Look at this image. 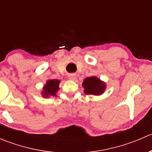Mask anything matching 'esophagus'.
Listing matches in <instances>:
<instances>
[{
    "label": "esophagus",
    "instance_id": "1",
    "mask_svg": "<svg viewBox=\"0 0 152 152\" xmlns=\"http://www.w3.org/2000/svg\"><path fill=\"white\" fill-rule=\"evenodd\" d=\"M68 79H70V80H75V79H76V74H74V73H71V74H69L68 75Z\"/></svg>",
    "mask_w": 152,
    "mask_h": 152
}]
</instances>
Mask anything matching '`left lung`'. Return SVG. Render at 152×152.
<instances>
[{
	"instance_id": "obj_1",
	"label": "left lung",
	"mask_w": 152,
	"mask_h": 152,
	"mask_svg": "<svg viewBox=\"0 0 152 152\" xmlns=\"http://www.w3.org/2000/svg\"><path fill=\"white\" fill-rule=\"evenodd\" d=\"M82 85L85 89L84 92L85 94L93 96H101L104 93L107 87V85L104 82L95 76L86 78L82 82Z\"/></svg>"
}]
</instances>
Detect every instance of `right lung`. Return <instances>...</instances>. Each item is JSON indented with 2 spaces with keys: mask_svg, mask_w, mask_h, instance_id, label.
Instances as JSON below:
<instances>
[{
  "mask_svg": "<svg viewBox=\"0 0 152 152\" xmlns=\"http://www.w3.org/2000/svg\"><path fill=\"white\" fill-rule=\"evenodd\" d=\"M60 80L58 79H48L46 84L44 85L41 95L43 98H49L50 96H56L58 90H59Z\"/></svg>",
  "mask_w": 152,
  "mask_h": 152,
  "instance_id": "add662e5",
  "label": "right lung"
}]
</instances>
